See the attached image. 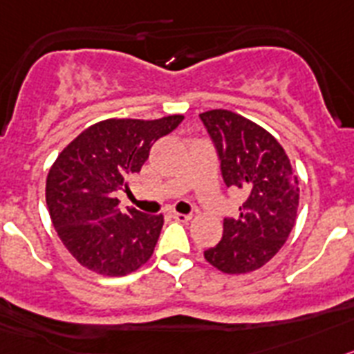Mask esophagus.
Here are the masks:
<instances>
[{"label":"esophagus","instance_id":"1","mask_svg":"<svg viewBox=\"0 0 354 354\" xmlns=\"http://www.w3.org/2000/svg\"><path fill=\"white\" fill-rule=\"evenodd\" d=\"M173 218L178 222H189V221H192V215H185V213H173Z\"/></svg>","mask_w":354,"mask_h":354}]
</instances>
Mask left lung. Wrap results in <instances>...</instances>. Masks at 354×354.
Wrapping results in <instances>:
<instances>
[{
  "label": "left lung",
  "instance_id": "left-lung-1",
  "mask_svg": "<svg viewBox=\"0 0 354 354\" xmlns=\"http://www.w3.org/2000/svg\"><path fill=\"white\" fill-rule=\"evenodd\" d=\"M199 116L215 142L225 185L245 196L238 218H224L222 240L205 250V259L227 275L250 273L279 252L295 227L298 176L280 142L252 120L225 109Z\"/></svg>",
  "mask_w": 354,
  "mask_h": 354
}]
</instances>
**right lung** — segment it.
<instances>
[{
    "instance_id": "right-lung-1",
    "label": "right lung",
    "mask_w": 354,
    "mask_h": 354,
    "mask_svg": "<svg viewBox=\"0 0 354 354\" xmlns=\"http://www.w3.org/2000/svg\"><path fill=\"white\" fill-rule=\"evenodd\" d=\"M181 114L158 120L109 118L82 130L50 165L46 201L59 240L81 266L123 277L153 254L162 215L122 212L118 190H129L155 141L173 132Z\"/></svg>"
}]
</instances>
